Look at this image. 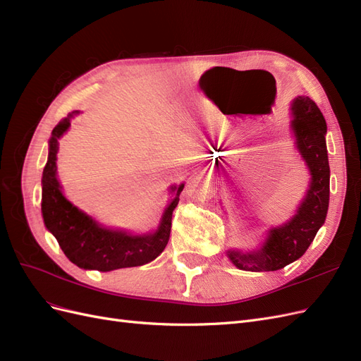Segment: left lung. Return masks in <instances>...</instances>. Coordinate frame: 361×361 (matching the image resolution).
Instances as JSON below:
<instances>
[{
    "instance_id": "left-lung-1",
    "label": "left lung",
    "mask_w": 361,
    "mask_h": 361,
    "mask_svg": "<svg viewBox=\"0 0 361 361\" xmlns=\"http://www.w3.org/2000/svg\"><path fill=\"white\" fill-rule=\"evenodd\" d=\"M289 133L309 171V183L289 220L269 226L255 248H227L226 256L243 271H277L300 259L325 223L330 203V166L325 118L309 96L290 102Z\"/></svg>"
}]
</instances>
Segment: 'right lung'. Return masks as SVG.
<instances>
[{
    "mask_svg": "<svg viewBox=\"0 0 361 361\" xmlns=\"http://www.w3.org/2000/svg\"><path fill=\"white\" fill-rule=\"evenodd\" d=\"M80 111H72L52 129L48 141V161L42 174V216L47 231L57 239L66 257L82 269L114 271L120 268L141 267L155 260L166 248L171 215L179 203L185 183L169 187L171 197L164 207L155 228L137 233L128 228L104 226L90 214L75 206L63 192L57 174L59 141L68 133L72 118Z\"/></svg>",
    "mask_w": 361,
    "mask_h": 361,
    "instance_id": "add662e5",
    "label": "right lung"
}]
</instances>
